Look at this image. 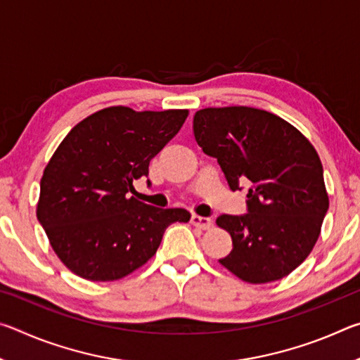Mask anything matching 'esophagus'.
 Instances as JSON below:
<instances>
[{
  "mask_svg": "<svg viewBox=\"0 0 360 360\" xmlns=\"http://www.w3.org/2000/svg\"><path fill=\"white\" fill-rule=\"evenodd\" d=\"M191 222H192V225H195V227H198V229H202V230H210L212 227V221H211L210 217H203V216L193 214L191 217Z\"/></svg>",
  "mask_w": 360,
  "mask_h": 360,
  "instance_id": "1",
  "label": "esophagus"
}]
</instances>
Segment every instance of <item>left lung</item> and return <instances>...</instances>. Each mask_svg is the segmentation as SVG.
<instances>
[{
  "instance_id": "left-lung-1",
  "label": "left lung",
  "mask_w": 360,
  "mask_h": 360,
  "mask_svg": "<svg viewBox=\"0 0 360 360\" xmlns=\"http://www.w3.org/2000/svg\"><path fill=\"white\" fill-rule=\"evenodd\" d=\"M193 136L231 191L249 184L248 214L216 219L233 245L219 264L249 284L288 276L313 251L328 210L314 146L276 114L248 106L200 109Z\"/></svg>"
}]
</instances>
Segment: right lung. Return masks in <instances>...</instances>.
<instances>
[{
  "mask_svg": "<svg viewBox=\"0 0 360 360\" xmlns=\"http://www.w3.org/2000/svg\"><path fill=\"white\" fill-rule=\"evenodd\" d=\"M187 115V109L111 106L79 122L60 143L42 173L36 216L75 275L103 283L125 278L154 257L168 225L188 222L186 210L127 195Z\"/></svg>",
  "mask_w": 360,
  "mask_h": 360,
  "instance_id": "1",
  "label": "right lung"
}]
</instances>
